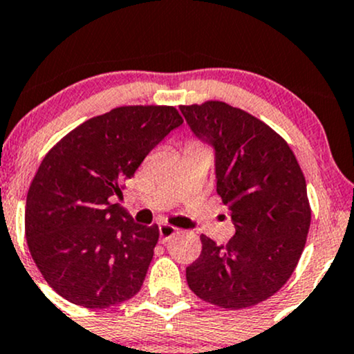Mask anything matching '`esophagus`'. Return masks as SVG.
Returning a JSON list of instances; mask_svg holds the SVG:
<instances>
[{"label":"esophagus","mask_w":354,"mask_h":354,"mask_svg":"<svg viewBox=\"0 0 354 354\" xmlns=\"http://www.w3.org/2000/svg\"><path fill=\"white\" fill-rule=\"evenodd\" d=\"M158 229H160V241L163 242V244L171 239L174 234L178 232V229L173 227V225H169V224H160Z\"/></svg>","instance_id":"obj_1"}]
</instances>
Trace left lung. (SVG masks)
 Masks as SVG:
<instances>
[{"label": "left lung", "instance_id": "1", "mask_svg": "<svg viewBox=\"0 0 354 354\" xmlns=\"http://www.w3.org/2000/svg\"><path fill=\"white\" fill-rule=\"evenodd\" d=\"M189 129L214 148L216 191L236 234L225 245L203 234V250L186 269L189 288L221 308L261 304L295 270L312 209L299 161L262 120L225 102L181 105Z\"/></svg>", "mask_w": 354, "mask_h": 354}]
</instances>
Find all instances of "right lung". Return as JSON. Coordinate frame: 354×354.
Masks as SVG:
<instances>
[{
    "instance_id": "1",
    "label": "right lung",
    "mask_w": 354,
    "mask_h": 354,
    "mask_svg": "<svg viewBox=\"0 0 354 354\" xmlns=\"http://www.w3.org/2000/svg\"><path fill=\"white\" fill-rule=\"evenodd\" d=\"M183 123L168 105H129L84 122L50 148L29 186L26 239L37 269L72 304L109 308L142 288L158 225L118 204L123 181Z\"/></svg>"
}]
</instances>
